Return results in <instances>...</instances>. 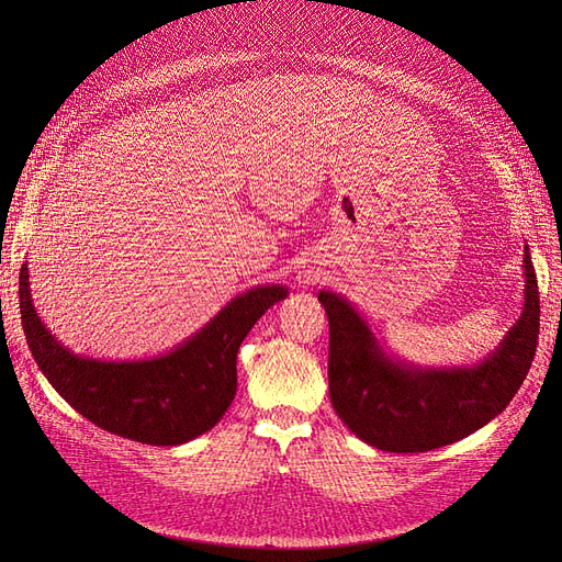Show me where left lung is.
Wrapping results in <instances>:
<instances>
[{
    "instance_id": "left-lung-1",
    "label": "left lung",
    "mask_w": 562,
    "mask_h": 562,
    "mask_svg": "<svg viewBox=\"0 0 562 562\" xmlns=\"http://www.w3.org/2000/svg\"><path fill=\"white\" fill-rule=\"evenodd\" d=\"M524 276V310L504 341L481 364L453 369L390 358L356 307L339 293L321 291L330 323V401L350 432L380 451L424 453L501 415L521 387L540 335V291L528 246Z\"/></svg>"
}]
</instances>
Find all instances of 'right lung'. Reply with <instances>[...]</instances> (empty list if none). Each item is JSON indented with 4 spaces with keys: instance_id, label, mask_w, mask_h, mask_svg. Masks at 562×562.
Segmentation results:
<instances>
[{
    "instance_id": "right-lung-1",
    "label": "right lung",
    "mask_w": 562,
    "mask_h": 562,
    "mask_svg": "<svg viewBox=\"0 0 562 562\" xmlns=\"http://www.w3.org/2000/svg\"><path fill=\"white\" fill-rule=\"evenodd\" d=\"M282 299L286 286H255L166 356L102 362L75 356L49 335L32 301L26 263L20 269L22 328L49 385L98 428L153 447L184 445L221 422L236 394V352L257 318Z\"/></svg>"
}]
</instances>
